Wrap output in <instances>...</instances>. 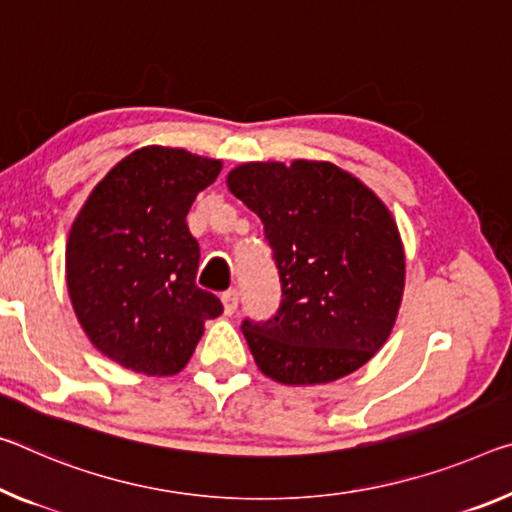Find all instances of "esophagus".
<instances>
[{
    "instance_id": "34e87169",
    "label": "esophagus",
    "mask_w": 512,
    "mask_h": 512,
    "mask_svg": "<svg viewBox=\"0 0 512 512\" xmlns=\"http://www.w3.org/2000/svg\"><path fill=\"white\" fill-rule=\"evenodd\" d=\"M223 307H225V314H234L239 307V291L237 289H227L223 291Z\"/></svg>"
}]
</instances>
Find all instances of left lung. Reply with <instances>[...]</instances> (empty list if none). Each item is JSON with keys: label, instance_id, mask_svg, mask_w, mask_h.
I'll return each mask as SVG.
<instances>
[{"label": "left lung", "instance_id": "8db88e82", "mask_svg": "<svg viewBox=\"0 0 512 512\" xmlns=\"http://www.w3.org/2000/svg\"><path fill=\"white\" fill-rule=\"evenodd\" d=\"M227 186L262 218L280 278L269 319H243L259 371L285 385L330 383L369 362L399 312L405 257L387 207L326 161L243 164Z\"/></svg>", "mask_w": 512, "mask_h": 512}]
</instances>
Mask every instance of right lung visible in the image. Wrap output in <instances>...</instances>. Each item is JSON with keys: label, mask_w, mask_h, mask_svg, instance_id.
Here are the masks:
<instances>
[{"label": "right lung", "mask_w": 512, "mask_h": 512, "mask_svg": "<svg viewBox=\"0 0 512 512\" xmlns=\"http://www.w3.org/2000/svg\"><path fill=\"white\" fill-rule=\"evenodd\" d=\"M221 161L148 145L88 196L72 223L66 275L81 328L107 358L173 376L196 351L202 323L223 303L196 285L200 246L186 214Z\"/></svg>", "instance_id": "right-lung-1"}]
</instances>
